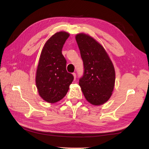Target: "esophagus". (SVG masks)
I'll return each mask as SVG.
<instances>
[{
  "label": "esophagus",
  "instance_id": "1",
  "mask_svg": "<svg viewBox=\"0 0 149 149\" xmlns=\"http://www.w3.org/2000/svg\"><path fill=\"white\" fill-rule=\"evenodd\" d=\"M72 75H73V76H74V80H75V79H76V74H75V73H73Z\"/></svg>",
  "mask_w": 149,
  "mask_h": 149
}]
</instances>
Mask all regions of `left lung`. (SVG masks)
<instances>
[{"mask_svg": "<svg viewBox=\"0 0 149 149\" xmlns=\"http://www.w3.org/2000/svg\"><path fill=\"white\" fill-rule=\"evenodd\" d=\"M75 39L84 65V74L79 80L81 91L92 105H102L108 101L113 91V64L103 46L91 36L79 33Z\"/></svg>", "mask_w": 149, "mask_h": 149, "instance_id": "obj_1", "label": "left lung"}]
</instances>
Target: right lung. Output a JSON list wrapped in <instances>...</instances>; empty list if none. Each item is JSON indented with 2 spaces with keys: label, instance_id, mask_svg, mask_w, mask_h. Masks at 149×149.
<instances>
[{
  "label": "right lung",
  "instance_id": "right-lung-1",
  "mask_svg": "<svg viewBox=\"0 0 149 149\" xmlns=\"http://www.w3.org/2000/svg\"><path fill=\"white\" fill-rule=\"evenodd\" d=\"M70 34L55 33L45 42L38 60L36 84L38 95L48 103H55L65 96L74 77L66 70L62 48Z\"/></svg>",
  "mask_w": 149,
  "mask_h": 149
}]
</instances>
